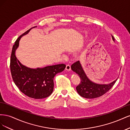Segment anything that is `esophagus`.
Wrapping results in <instances>:
<instances>
[{
  "label": "esophagus",
  "instance_id": "1",
  "mask_svg": "<svg viewBox=\"0 0 130 130\" xmlns=\"http://www.w3.org/2000/svg\"><path fill=\"white\" fill-rule=\"evenodd\" d=\"M66 69L67 70V71H70V69H71V67H70V66L69 64H67L66 66Z\"/></svg>",
  "mask_w": 130,
  "mask_h": 130
}]
</instances>
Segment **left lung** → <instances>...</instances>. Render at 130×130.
Masks as SVG:
<instances>
[{"instance_id": "obj_1", "label": "left lung", "mask_w": 130, "mask_h": 130, "mask_svg": "<svg viewBox=\"0 0 130 130\" xmlns=\"http://www.w3.org/2000/svg\"><path fill=\"white\" fill-rule=\"evenodd\" d=\"M113 40L115 38L112 36ZM71 69L78 74L81 79V82L76 87V90L80 96L87 99H94L104 95L115 85L117 79L109 84H98L90 81L86 75L83 68L78 61L71 66Z\"/></svg>"}]
</instances>
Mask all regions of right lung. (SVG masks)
<instances>
[{"label": "right lung", "instance_id": "add662e5", "mask_svg": "<svg viewBox=\"0 0 130 130\" xmlns=\"http://www.w3.org/2000/svg\"><path fill=\"white\" fill-rule=\"evenodd\" d=\"M35 27L26 31L15 41L11 52L10 70L15 85L23 93L30 98L41 99L52 94L54 90V77L57 73L63 71L66 65L59 64L33 69L23 65L19 61L15 56V51L19 41Z\"/></svg>", "mask_w": 130, "mask_h": 130}]
</instances>
